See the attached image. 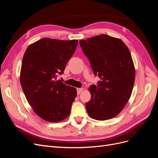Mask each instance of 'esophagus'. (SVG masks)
<instances>
[{
    "label": "esophagus",
    "instance_id": "1",
    "mask_svg": "<svg viewBox=\"0 0 158 158\" xmlns=\"http://www.w3.org/2000/svg\"><path fill=\"white\" fill-rule=\"evenodd\" d=\"M82 91H83V88H77V94H80L81 93V92H82Z\"/></svg>",
    "mask_w": 158,
    "mask_h": 158
}]
</instances>
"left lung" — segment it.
Segmentation results:
<instances>
[{"label":"left lung","mask_w":158,"mask_h":158,"mask_svg":"<svg viewBox=\"0 0 158 158\" xmlns=\"http://www.w3.org/2000/svg\"><path fill=\"white\" fill-rule=\"evenodd\" d=\"M94 74L101 80L89 88L91 100L85 103L89 115L98 121L116 117L130 99L135 80L131 54L122 40L102 34L80 40Z\"/></svg>","instance_id":"left-lung-1"}]
</instances>
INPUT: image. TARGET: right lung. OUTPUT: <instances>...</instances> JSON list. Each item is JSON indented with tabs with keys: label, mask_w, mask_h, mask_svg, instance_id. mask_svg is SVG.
I'll return each mask as SVG.
<instances>
[{
	"label": "right lung",
	"mask_w": 158,
	"mask_h": 158,
	"mask_svg": "<svg viewBox=\"0 0 158 158\" xmlns=\"http://www.w3.org/2000/svg\"><path fill=\"white\" fill-rule=\"evenodd\" d=\"M78 40L43 38L30 45L23 55L20 84L27 102L44 120L56 123L67 118L76 89L56 80L75 52Z\"/></svg>",
	"instance_id": "right-lung-1"
}]
</instances>
